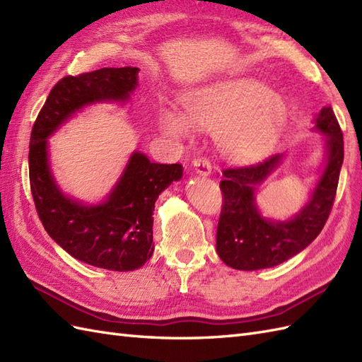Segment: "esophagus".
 Segmentation results:
<instances>
[{
  "instance_id": "obj_1",
  "label": "esophagus",
  "mask_w": 362,
  "mask_h": 362,
  "mask_svg": "<svg viewBox=\"0 0 362 362\" xmlns=\"http://www.w3.org/2000/svg\"><path fill=\"white\" fill-rule=\"evenodd\" d=\"M193 169H195V172L201 176H209L211 173V165H210V161L207 160V158H195L192 163Z\"/></svg>"
}]
</instances>
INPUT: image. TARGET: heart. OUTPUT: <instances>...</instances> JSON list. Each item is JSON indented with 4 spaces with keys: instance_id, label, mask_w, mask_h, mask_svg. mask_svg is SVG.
<instances>
[{
    "instance_id": "obj_1",
    "label": "heart",
    "mask_w": 362,
    "mask_h": 362,
    "mask_svg": "<svg viewBox=\"0 0 362 362\" xmlns=\"http://www.w3.org/2000/svg\"><path fill=\"white\" fill-rule=\"evenodd\" d=\"M186 115L164 109L167 135L186 138L193 126L218 132L221 151L240 161H253L276 143L287 122L286 103L253 78H224L201 86L184 98Z\"/></svg>"
}]
</instances>
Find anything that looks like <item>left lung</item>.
<instances>
[{
	"mask_svg": "<svg viewBox=\"0 0 362 362\" xmlns=\"http://www.w3.org/2000/svg\"><path fill=\"white\" fill-rule=\"evenodd\" d=\"M313 130L325 136L324 169L303 209L286 221L264 218L255 193L283 163V153L255 165L223 172L219 187L224 201L216 230V252L228 267H275L303 252L321 233L337 195L344 160L342 132L330 105L316 115Z\"/></svg>",
	"mask_w": 362,
	"mask_h": 362,
	"instance_id": "obj_1",
	"label": "left lung"
}]
</instances>
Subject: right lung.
Listing matches in <instances>:
<instances>
[{
  "instance_id": "obj_1",
  "label": "right lung",
  "mask_w": 362,
  "mask_h": 362,
  "mask_svg": "<svg viewBox=\"0 0 362 362\" xmlns=\"http://www.w3.org/2000/svg\"><path fill=\"white\" fill-rule=\"evenodd\" d=\"M138 67H104L64 76L44 103L29 147L32 197L49 236L78 261L115 272L135 270L151 259L155 201L182 178V165L152 163L135 151L109 195L87 204L59 189L50 169L47 139L87 105L127 103L138 86Z\"/></svg>"
}]
</instances>
